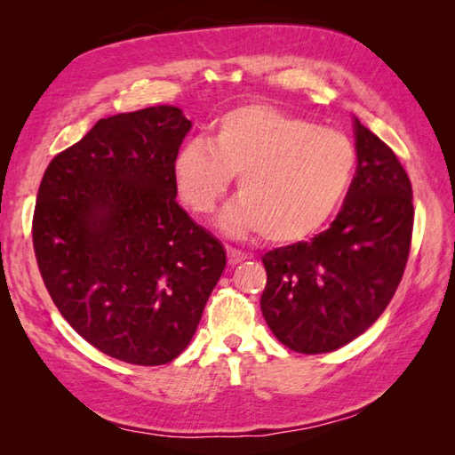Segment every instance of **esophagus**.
Returning <instances> with one entry per match:
<instances>
[{
  "label": "esophagus",
  "instance_id": "1",
  "mask_svg": "<svg viewBox=\"0 0 455 455\" xmlns=\"http://www.w3.org/2000/svg\"><path fill=\"white\" fill-rule=\"evenodd\" d=\"M227 258H228V264L230 266H236L240 262H244L246 259V254L240 252V250L233 248V246H227Z\"/></svg>",
  "mask_w": 455,
  "mask_h": 455
}]
</instances>
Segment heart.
Wrapping results in <instances>:
<instances>
[{
	"instance_id": "b5f03b06",
	"label": "heart",
	"mask_w": 455,
	"mask_h": 455,
	"mask_svg": "<svg viewBox=\"0 0 455 455\" xmlns=\"http://www.w3.org/2000/svg\"><path fill=\"white\" fill-rule=\"evenodd\" d=\"M354 170V144L342 132L259 103L225 113L212 142L191 139L173 158V181L193 212H211L238 176L240 196L217 225L277 244L316 233L342 203Z\"/></svg>"
}]
</instances>
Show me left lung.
Listing matches in <instances>:
<instances>
[{"label":"left lung","instance_id":"1","mask_svg":"<svg viewBox=\"0 0 455 455\" xmlns=\"http://www.w3.org/2000/svg\"><path fill=\"white\" fill-rule=\"evenodd\" d=\"M355 176L332 225L264 254L262 315L289 350L324 354L363 334L389 305L409 259L412 188L395 152L354 117Z\"/></svg>","mask_w":455,"mask_h":455}]
</instances>
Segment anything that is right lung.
Segmentation results:
<instances>
[{
	"instance_id": "obj_1",
	"label": "right lung",
	"mask_w": 455,
	"mask_h": 455,
	"mask_svg": "<svg viewBox=\"0 0 455 455\" xmlns=\"http://www.w3.org/2000/svg\"><path fill=\"white\" fill-rule=\"evenodd\" d=\"M189 129L172 105L100 119L38 188L33 246L48 293L84 340L127 363L186 350L227 266L176 201L173 158Z\"/></svg>"
}]
</instances>
